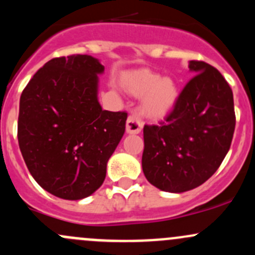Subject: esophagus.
<instances>
[{"instance_id": "esophagus-1", "label": "esophagus", "mask_w": 255, "mask_h": 255, "mask_svg": "<svg viewBox=\"0 0 255 255\" xmlns=\"http://www.w3.org/2000/svg\"><path fill=\"white\" fill-rule=\"evenodd\" d=\"M143 128V122L137 117V116L132 115L128 117L127 123H126V130L129 134H138L140 133Z\"/></svg>"}]
</instances>
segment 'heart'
<instances>
[{
    "label": "heart",
    "mask_w": 255,
    "mask_h": 255,
    "mask_svg": "<svg viewBox=\"0 0 255 255\" xmlns=\"http://www.w3.org/2000/svg\"><path fill=\"white\" fill-rule=\"evenodd\" d=\"M122 85L129 94L143 96L142 110L148 117L160 118L175 107L179 99L177 85L149 69L129 71L122 78Z\"/></svg>",
    "instance_id": "heart-1"
}]
</instances>
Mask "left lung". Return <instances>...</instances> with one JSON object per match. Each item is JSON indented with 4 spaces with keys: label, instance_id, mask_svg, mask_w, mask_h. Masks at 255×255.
<instances>
[{
    "label": "left lung",
    "instance_id": "obj_1",
    "mask_svg": "<svg viewBox=\"0 0 255 255\" xmlns=\"http://www.w3.org/2000/svg\"><path fill=\"white\" fill-rule=\"evenodd\" d=\"M194 76L173 111L159 125L143 128L142 168L146 180L168 192L195 189L220 168L236 127L233 92L222 74L191 60Z\"/></svg>",
    "mask_w": 255,
    "mask_h": 255
}]
</instances>
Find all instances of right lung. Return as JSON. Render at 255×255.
I'll use <instances>...</instances> for the list:
<instances>
[{
	"label": "right lung",
	"instance_id": "right-lung-1",
	"mask_svg": "<svg viewBox=\"0 0 255 255\" xmlns=\"http://www.w3.org/2000/svg\"><path fill=\"white\" fill-rule=\"evenodd\" d=\"M104 70L90 55L54 58L20 95V153L35 181L60 199L94 194L125 134L127 112L102 110L97 100V74Z\"/></svg>",
	"mask_w": 255,
	"mask_h": 255
}]
</instances>
